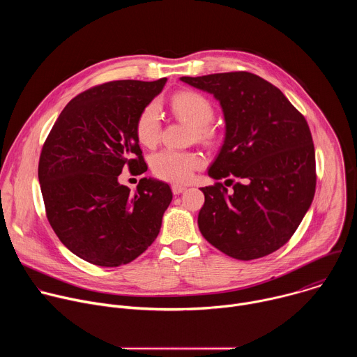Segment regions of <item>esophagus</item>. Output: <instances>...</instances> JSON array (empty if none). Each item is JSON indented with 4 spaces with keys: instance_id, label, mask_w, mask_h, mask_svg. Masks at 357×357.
I'll use <instances>...</instances> for the list:
<instances>
[{
    "instance_id": "34e87169",
    "label": "esophagus",
    "mask_w": 357,
    "mask_h": 357,
    "mask_svg": "<svg viewBox=\"0 0 357 357\" xmlns=\"http://www.w3.org/2000/svg\"><path fill=\"white\" fill-rule=\"evenodd\" d=\"M183 190H186V186L178 185V183H174V185H172V192H174V195H179V193H182Z\"/></svg>"
}]
</instances>
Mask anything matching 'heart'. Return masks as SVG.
Listing matches in <instances>:
<instances>
[{
	"instance_id": "obj_1",
	"label": "heart",
	"mask_w": 357,
	"mask_h": 357,
	"mask_svg": "<svg viewBox=\"0 0 357 357\" xmlns=\"http://www.w3.org/2000/svg\"><path fill=\"white\" fill-rule=\"evenodd\" d=\"M172 112L181 120L193 126L197 139L211 141L215 138L212 121L215 107L212 101L197 91H181L172 97ZM135 134L145 146L155 145L161 134V114L155 103L146 105L137 117ZM203 165V158L193 151L162 149L151 157V169L157 178L168 182H186L193 172Z\"/></svg>"
}]
</instances>
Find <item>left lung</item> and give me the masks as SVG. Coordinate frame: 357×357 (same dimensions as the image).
<instances>
[{
  "label": "left lung",
  "mask_w": 357,
  "mask_h": 357,
  "mask_svg": "<svg viewBox=\"0 0 357 357\" xmlns=\"http://www.w3.org/2000/svg\"><path fill=\"white\" fill-rule=\"evenodd\" d=\"M220 101L226 138L200 188V233L237 260L274 252L295 233L317 188L315 148L310 126L282 91L250 72L181 77ZM234 176L238 182L234 183Z\"/></svg>",
  "instance_id": "8db88e82"
}]
</instances>
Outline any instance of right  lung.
<instances>
[{"label": "right lung", "instance_id": "add662e5", "mask_svg": "<svg viewBox=\"0 0 357 357\" xmlns=\"http://www.w3.org/2000/svg\"><path fill=\"white\" fill-rule=\"evenodd\" d=\"M165 83L167 77L93 86L69 101L43 142L38 178L46 218L87 263L128 264L160 233L172 200L168 183L142 178L131 192L119 175L146 171L135 121Z\"/></svg>", "mask_w": 357, "mask_h": 357}]
</instances>
